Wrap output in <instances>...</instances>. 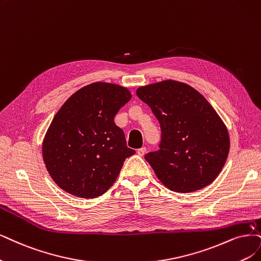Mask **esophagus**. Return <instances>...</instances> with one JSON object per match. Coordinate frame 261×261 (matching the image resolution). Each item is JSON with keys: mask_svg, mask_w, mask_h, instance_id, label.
<instances>
[{"mask_svg": "<svg viewBox=\"0 0 261 261\" xmlns=\"http://www.w3.org/2000/svg\"><path fill=\"white\" fill-rule=\"evenodd\" d=\"M138 155L139 156H144L146 153V148L145 147H142V148H140V149H138Z\"/></svg>", "mask_w": 261, "mask_h": 261, "instance_id": "34e87169", "label": "esophagus"}]
</instances>
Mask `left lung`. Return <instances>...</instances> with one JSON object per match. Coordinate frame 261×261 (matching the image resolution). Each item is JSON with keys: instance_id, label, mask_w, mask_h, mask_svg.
Returning <instances> with one entry per match:
<instances>
[{"instance_id": "1", "label": "left lung", "mask_w": 261, "mask_h": 261, "mask_svg": "<svg viewBox=\"0 0 261 261\" xmlns=\"http://www.w3.org/2000/svg\"><path fill=\"white\" fill-rule=\"evenodd\" d=\"M137 95L160 123V149L145 155L159 180L182 194L210 185L225 166L230 139L207 100L189 85L172 80L142 86Z\"/></svg>"}]
</instances>
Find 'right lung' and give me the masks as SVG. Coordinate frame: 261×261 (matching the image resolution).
Wrapping results in <instances>:
<instances>
[{
	"instance_id": "1",
	"label": "right lung",
	"mask_w": 261,
	"mask_h": 261,
	"mask_svg": "<svg viewBox=\"0 0 261 261\" xmlns=\"http://www.w3.org/2000/svg\"><path fill=\"white\" fill-rule=\"evenodd\" d=\"M131 96L124 87L98 82L77 90L58 111L43 141V159L61 189L90 199L114 184L125 158L136 153L114 121Z\"/></svg>"
}]
</instances>
